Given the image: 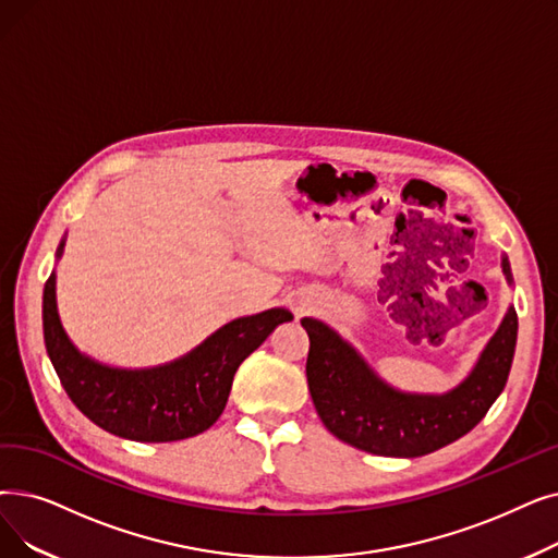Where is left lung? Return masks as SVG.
<instances>
[{
    "label": "left lung",
    "instance_id": "1",
    "mask_svg": "<svg viewBox=\"0 0 558 558\" xmlns=\"http://www.w3.org/2000/svg\"><path fill=\"white\" fill-rule=\"evenodd\" d=\"M511 280L508 259L501 262ZM310 335L307 390L324 426L342 442L376 456L415 458L470 433L501 395L518 339L511 307L465 383L442 397L401 395L374 372L342 337L317 319H301Z\"/></svg>",
    "mask_w": 558,
    "mask_h": 558
}]
</instances>
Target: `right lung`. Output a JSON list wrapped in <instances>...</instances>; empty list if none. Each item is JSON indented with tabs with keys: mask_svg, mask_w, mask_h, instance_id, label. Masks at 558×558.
Instances as JSON below:
<instances>
[{
	"mask_svg": "<svg viewBox=\"0 0 558 558\" xmlns=\"http://www.w3.org/2000/svg\"><path fill=\"white\" fill-rule=\"evenodd\" d=\"M292 319L282 307L234 319L173 365L125 372L102 367L70 344L57 314L54 274L43 292L45 347L70 401L93 424L136 442H173L207 430L223 413L241 362Z\"/></svg>",
	"mask_w": 558,
	"mask_h": 558,
	"instance_id": "right-lung-1",
	"label": "right lung"
}]
</instances>
